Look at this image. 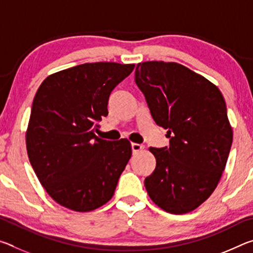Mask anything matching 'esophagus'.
Listing matches in <instances>:
<instances>
[{"label": "esophagus", "mask_w": 253, "mask_h": 253, "mask_svg": "<svg viewBox=\"0 0 253 253\" xmlns=\"http://www.w3.org/2000/svg\"><path fill=\"white\" fill-rule=\"evenodd\" d=\"M144 147L142 146L140 144H137V143H131V151L132 153H136V152H139L142 151Z\"/></svg>", "instance_id": "esophagus-1"}]
</instances>
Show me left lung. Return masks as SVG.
Instances as JSON below:
<instances>
[{
    "instance_id": "obj_1",
    "label": "left lung",
    "mask_w": 253,
    "mask_h": 253,
    "mask_svg": "<svg viewBox=\"0 0 253 253\" xmlns=\"http://www.w3.org/2000/svg\"><path fill=\"white\" fill-rule=\"evenodd\" d=\"M135 83L169 146L151 151L156 168L145 178L149 198L164 211L195 210L213 193L232 145L224 98L216 85L176 62L138 63Z\"/></svg>"
}]
</instances>
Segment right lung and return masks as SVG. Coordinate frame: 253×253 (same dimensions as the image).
<instances>
[{"label":"right lung","mask_w":253,"mask_h":253,"mask_svg":"<svg viewBox=\"0 0 253 253\" xmlns=\"http://www.w3.org/2000/svg\"><path fill=\"white\" fill-rule=\"evenodd\" d=\"M135 65L84 63L45 78L33 99L27 130L30 163L58 204L77 212L113 198L131 156L129 140L101 139L98 123L108 115L111 91Z\"/></svg>","instance_id":"1"}]
</instances>
